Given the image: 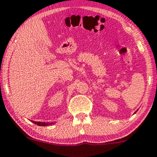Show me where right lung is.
Wrapping results in <instances>:
<instances>
[{"label":"right lung","mask_w":157,"mask_h":157,"mask_svg":"<svg viewBox=\"0 0 157 157\" xmlns=\"http://www.w3.org/2000/svg\"><path fill=\"white\" fill-rule=\"evenodd\" d=\"M33 122V123L36 124V125H41V126H45V125H51L52 123H45V122H35V121H32Z\"/></svg>","instance_id":"1"}]
</instances>
